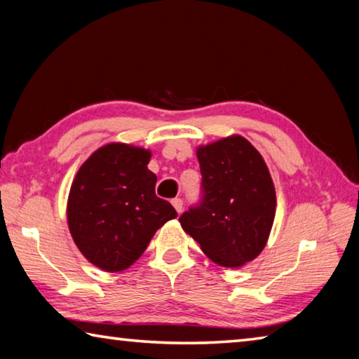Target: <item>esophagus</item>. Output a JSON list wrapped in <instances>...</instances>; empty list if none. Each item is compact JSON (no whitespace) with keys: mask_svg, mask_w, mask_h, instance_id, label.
I'll return each mask as SVG.
<instances>
[{"mask_svg":"<svg viewBox=\"0 0 359 359\" xmlns=\"http://www.w3.org/2000/svg\"><path fill=\"white\" fill-rule=\"evenodd\" d=\"M172 205L175 206V210H176V212H181V211H183V200H181L180 197H176V198H173V200H172Z\"/></svg>","mask_w":359,"mask_h":359,"instance_id":"34e87169","label":"esophagus"}]
</instances>
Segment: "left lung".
Here are the masks:
<instances>
[{
    "mask_svg": "<svg viewBox=\"0 0 359 359\" xmlns=\"http://www.w3.org/2000/svg\"><path fill=\"white\" fill-rule=\"evenodd\" d=\"M202 197L180 216L181 227L221 266L254 260L268 241L276 192L263 157L246 138L227 137L197 149Z\"/></svg>",
    "mask_w": 359,
    "mask_h": 359,
    "instance_id": "8db88e82",
    "label": "left lung"
}]
</instances>
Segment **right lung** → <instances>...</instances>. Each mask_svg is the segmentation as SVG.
Here are the masks:
<instances>
[{"instance_id":"obj_1","label":"right lung","mask_w":359,"mask_h":359,"mask_svg":"<svg viewBox=\"0 0 359 359\" xmlns=\"http://www.w3.org/2000/svg\"><path fill=\"white\" fill-rule=\"evenodd\" d=\"M148 149L110 143L90 156L75 176L67 224L93 265L109 273L129 268L176 211L156 196Z\"/></svg>"}]
</instances>
